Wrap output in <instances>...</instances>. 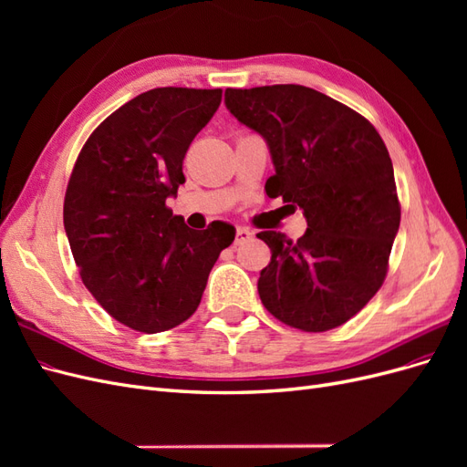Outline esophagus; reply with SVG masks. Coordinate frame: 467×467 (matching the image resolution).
Here are the masks:
<instances>
[{
    "instance_id": "1",
    "label": "esophagus",
    "mask_w": 467,
    "mask_h": 467,
    "mask_svg": "<svg viewBox=\"0 0 467 467\" xmlns=\"http://www.w3.org/2000/svg\"><path fill=\"white\" fill-rule=\"evenodd\" d=\"M253 235V232L249 228H244V225H239L237 232H235V244H244L247 239Z\"/></svg>"
}]
</instances>
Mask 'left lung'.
Listing matches in <instances>:
<instances>
[{"mask_svg":"<svg viewBox=\"0 0 467 467\" xmlns=\"http://www.w3.org/2000/svg\"><path fill=\"white\" fill-rule=\"evenodd\" d=\"M225 107L271 151L266 194L307 222L298 242L257 234L273 253L257 280L263 306L296 329L338 327L379 290L400 230L384 140L358 112L304 86L225 89Z\"/></svg>","mask_w":467,"mask_h":467,"instance_id":"left-lung-1","label":"left lung"}]
</instances>
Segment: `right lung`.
<instances>
[{"mask_svg":"<svg viewBox=\"0 0 467 467\" xmlns=\"http://www.w3.org/2000/svg\"><path fill=\"white\" fill-rule=\"evenodd\" d=\"M220 101L222 89H150L99 124L76 161L64 230L83 285L126 327L161 333L187 321L234 242L232 223L192 230L165 206Z\"/></svg>","mask_w":467,"mask_h":467,"instance_id":"1","label":"right lung"}]
</instances>
